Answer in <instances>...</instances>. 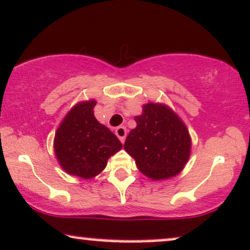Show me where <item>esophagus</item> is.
<instances>
[{
    "mask_svg": "<svg viewBox=\"0 0 250 250\" xmlns=\"http://www.w3.org/2000/svg\"><path fill=\"white\" fill-rule=\"evenodd\" d=\"M126 133H127V132H126V128L124 127V126H119V127L116 128V134H117V137L119 138V140H120V142H122V143L125 142Z\"/></svg>",
    "mask_w": 250,
    "mask_h": 250,
    "instance_id": "1",
    "label": "esophagus"
}]
</instances>
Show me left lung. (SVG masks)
<instances>
[{
	"mask_svg": "<svg viewBox=\"0 0 250 250\" xmlns=\"http://www.w3.org/2000/svg\"><path fill=\"white\" fill-rule=\"evenodd\" d=\"M134 120L137 127L128 133L124 148L136 160L138 169L153 180L169 179L183 171L192 140L178 114L167 105L148 103Z\"/></svg>",
	"mask_w": 250,
	"mask_h": 250,
	"instance_id": "8db88e82",
	"label": "left lung"
}]
</instances>
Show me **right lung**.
<instances>
[{
  "instance_id": "add662e5",
  "label": "right lung",
  "mask_w": 250,
  "mask_h": 250,
  "mask_svg": "<svg viewBox=\"0 0 250 250\" xmlns=\"http://www.w3.org/2000/svg\"><path fill=\"white\" fill-rule=\"evenodd\" d=\"M96 104L95 99L76 104L55 134L54 149L61 167L82 179L98 175L108 158L123 147L118 138L96 119Z\"/></svg>"
}]
</instances>
